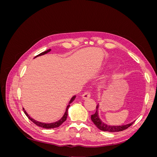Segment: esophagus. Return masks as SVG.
Segmentation results:
<instances>
[{
    "label": "esophagus",
    "mask_w": 157,
    "mask_h": 157,
    "mask_svg": "<svg viewBox=\"0 0 157 157\" xmlns=\"http://www.w3.org/2000/svg\"><path fill=\"white\" fill-rule=\"evenodd\" d=\"M82 98H83L84 99H88V98H90V93L89 92H85L82 94Z\"/></svg>",
    "instance_id": "obj_1"
}]
</instances>
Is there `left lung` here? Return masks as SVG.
Wrapping results in <instances>:
<instances>
[{"label": "left lung", "mask_w": 157, "mask_h": 157, "mask_svg": "<svg viewBox=\"0 0 157 157\" xmlns=\"http://www.w3.org/2000/svg\"><path fill=\"white\" fill-rule=\"evenodd\" d=\"M98 108H99V104H98V105L96 107V111L95 113V114L92 115L91 116V119L92 122H94V124L98 128L99 130H101L102 131H105V132H121L123 131L126 129H127L128 128H129L132 124H134V121H133L129 124H124V125H118V126H113V125H109L104 123L103 122L100 118L99 117L98 115Z\"/></svg>", "instance_id": "obj_1"}]
</instances>
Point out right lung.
Listing matches in <instances>:
<instances>
[{"instance_id":"add662e5","label":"right lung","mask_w":157,"mask_h":157,"mask_svg":"<svg viewBox=\"0 0 157 157\" xmlns=\"http://www.w3.org/2000/svg\"><path fill=\"white\" fill-rule=\"evenodd\" d=\"M50 51H51V49H49V50H46V51H44V52H42V53L39 54V55H37L36 56H35V58H36V57H38V56H40L44 55V54H47V53H48V52H50ZM75 98H76V96H74L72 97V98L71 99V100H70L69 102L68 105L67 106V108H66V110H65V113H64L63 116L62 117H61L59 121H56V122H52V123H44V122H39V121H36V120H35V119H33V118H31L29 115H28L27 113L26 112V111L24 109V108H23V111H24V113H25V114L26 115V116H27L28 118H29V119H30L33 123H35V124L36 125H37V126H39L42 127V128H47V129H49V128H57V127H59L61 124H62L63 122H64L66 121V119H67V115H68V109H69V107H70V104L75 100Z\"/></svg>"}]
</instances>
